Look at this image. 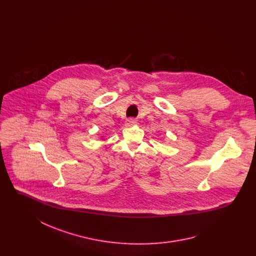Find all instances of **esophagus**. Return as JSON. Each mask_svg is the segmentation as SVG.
<instances>
[{
	"instance_id": "1",
	"label": "esophagus",
	"mask_w": 256,
	"mask_h": 256,
	"mask_svg": "<svg viewBox=\"0 0 256 256\" xmlns=\"http://www.w3.org/2000/svg\"><path fill=\"white\" fill-rule=\"evenodd\" d=\"M136 122V120L134 118H128L126 121V126H134V124Z\"/></svg>"
}]
</instances>
